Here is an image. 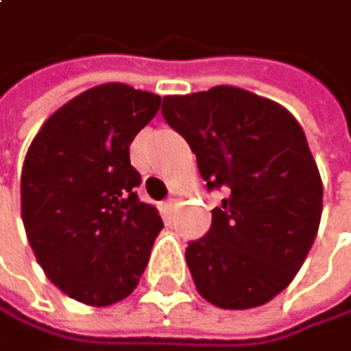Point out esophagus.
<instances>
[{
  "label": "esophagus",
  "instance_id": "1",
  "mask_svg": "<svg viewBox=\"0 0 351 351\" xmlns=\"http://www.w3.org/2000/svg\"><path fill=\"white\" fill-rule=\"evenodd\" d=\"M177 202H179V197H177V193H172V195H170V197L166 199V208H168V210H172L174 206H177Z\"/></svg>",
  "mask_w": 351,
  "mask_h": 351
}]
</instances>
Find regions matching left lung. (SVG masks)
<instances>
[{
    "mask_svg": "<svg viewBox=\"0 0 351 351\" xmlns=\"http://www.w3.org/2000/svg\"><path fill=\"white\" fill-rule=\"evenodd\" d=\"M162 114L193 154L208 189L230 195L185 257L197 292L218 308L269 302L302 267L323 212V183L300 123L237 86L164 96Z\"/></svg>",
    "mask_w": 351,
    "mask_h": 351,
    "instance_id": "obj_1",
    "label": "left lung"
}]
</instances>
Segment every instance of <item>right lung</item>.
I'll return each instance as SVG.
<instances>
[{
    "mask_svg": "<svg viewBox=\"0 0 351 351\" xmlns=\"http://www.w3.org/2000/svg\"><path fill=\"white\" fill-rule=\"evenodd\" d=\"M162 98L127 84H100L57 108L22 166L28 243L45 276L69 298L108 306L127 298L162 230L158 210L133 191V137Z\"/></svg>",
    "mask_w": 351,
    "mask_h": 351,
    "instance_id": "add662e5",
    "label": "right lung"
}]
</instances>
